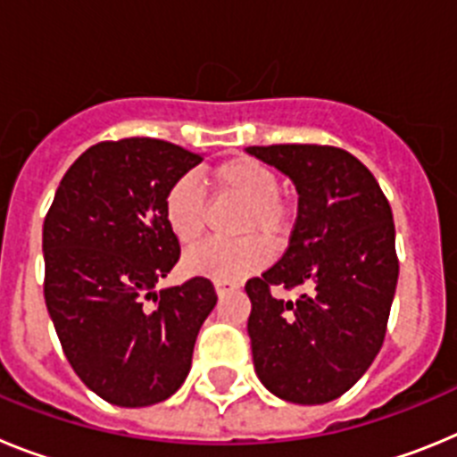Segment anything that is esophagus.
I'll use <instances>...</instances> for the list:
<instances>
[{"mask_svg": "<svg viewBox=\"0 0 457 457\" xmlns=\"http://www.w3.org/2000/svg\"><path fill=\"white\" fill-rule=\"evenodd\" d=\"M215 288H217V295L224 297V295L228 293H236V290L240 288V284H236V281H215Z\"/></svg>", "mask_w": 457, "mask_h": 457, "instance_id": "esophagus-1", "label": "esophagus"}]
</instances>
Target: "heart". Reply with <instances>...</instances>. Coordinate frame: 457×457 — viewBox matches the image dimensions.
Segmentation results:
<instances>
[{"instance_id": "b5f03b06", "label": "heart", "mask_w": 457, "mask_h": 457, "mask_svg": "<svg viewBox=\"0 0 457 457\" xmlns=\"http://www.w3.org/2000/svg\"><path fill=\"white\" fill-rule=\"evenodd\" d=\"M220 199L242 204L236 233L245 240L210 242L185 256L189 274L237 281L263 270L272 258L268 239L278 245L290 231V205L278 194L277 173L253 157H233L210 171ZM164 221L183 247H194L208 226V204L194 176H180L164 194Z\"/></svg>"}]
</instances>
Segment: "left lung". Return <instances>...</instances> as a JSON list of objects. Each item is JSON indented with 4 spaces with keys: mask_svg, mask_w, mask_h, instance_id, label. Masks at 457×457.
Listing matches in <instances>:
<instances>
[{
    "mask_svg": "<svg viewBox=\"0 0 457 457\" xmlns=\"http://www.w3.org/2000/svg\"><path fill=\"white\" fill-rule=\"evenodd\" d=\"M297 187L288 249L245 290L253 369L274 395L322 405L343 395L378 357L398 284L391 205L353 153L318 144L249 146ZM274 285L300 287L278 301Z\"/></svg>",
    "mask_w": 457,
    "mask_h": 457,
    "instance_id": "1",
    "label": "left lung"
}]
</instances>
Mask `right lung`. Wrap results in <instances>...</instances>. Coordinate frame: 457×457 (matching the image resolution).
<instances>
[{"label":"right lung","mask_w":457,"mask_h":457,"mask_svg":"<svg viewBox=\"0 0 457 457\" xmlns=\"http://www.w3.org/2000/svg\"><path fill=\"white\" fill-rule=\"evenodd\" d=\"M201 160L153 137L100 141L72 162L47 210V311L72 370L112 405L146 407L176 394L217 304L205 277L153 290L180 258L164 194Z\"/></svg>","instance_id":"1"}]
</instances>
